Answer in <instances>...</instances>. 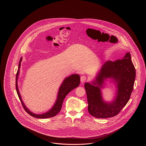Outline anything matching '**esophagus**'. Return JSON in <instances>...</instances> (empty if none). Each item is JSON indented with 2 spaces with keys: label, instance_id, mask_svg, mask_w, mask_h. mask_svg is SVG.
Listing matches in <instances>:
<instances>
[{
  "label": "esophagus",
  "instance_id": "obj_1",
  "mask_svg": "<svg viewBox=\"0 0 146 146\" xmlns=\"http://www.w3.org/2000/svg\"><path fill=\"white\" fill-rule=\"evenodd\" d=\"M87 80V77L85 76H82L80 78V81L81 82H84Z\"/></svg>",
  "mask_w": 146,
  "mask_h": 146
}]
</instances>
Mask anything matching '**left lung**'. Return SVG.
<instances>
[{"label": "left lung", "instance_id": "1", "mask_svg": "<svg viewBox=\"0 0 146 146\" xmlns=\"http://www.w3.org/2000/svg\"><path fill=\"white\" fill-rule=\"evenodd\" d=\"M135 77L136 69L129 52L122 59L104 63L92 84H84L88 112L96 118H110L117 115L129 100ZM108 78H112L118 88L115 100L110 103L103 100L100 91L104 80Z\"/></svg>", "mask_w": 146, "mask_h": 146}]
</instances>
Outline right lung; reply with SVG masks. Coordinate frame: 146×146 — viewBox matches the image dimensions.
<instances>
[{
  "mask_svg": "<svg viewBox=\"0 0 146 146\" xmlns=\"http://www.w3.org/2000/svg\"><path fill=\"white\" fill-rule=\"evenodd\" d=\"M21 61H22V57L20 58V60L18 71H17V74H16V88L17 92L18 94V96H19V99L22 103V106L24 108L25 111L27 112L29 115L34 117L35 118H50V117H52L56 116L61 110L62 102H63V101L65 99L66 96L71 91L74 90L76 88L79 86L80 82V77L79 75L78 74H73L69 76L68 77L66 78L65 79H64V80L63 81L61 86L59 87L58 95H57V100H56V102L55 103L54 105L52 107V108L46 113H43L42 114H35L31 112L25 106L24 103L22 101V99H21L20 94L19 93L17 82H18V78L19 76Z\"/></svg>",
  "mask_w": 146,
  "mask_h": 146,
  "instance_id": "add662e5",
  "label": "right lung"
}]
</instances>
